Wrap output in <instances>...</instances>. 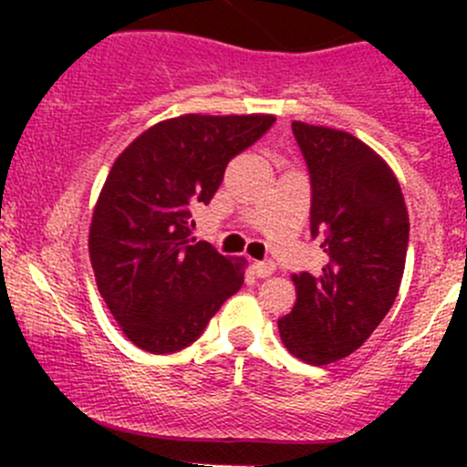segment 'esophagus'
Masks as SVG:
<instances>
[{
  "mask_svg": "<svg viewBox=\"0 0 467 467\" xmlns=\"http://www.w3.org/2000/svg\"><path fill=\"white\" fill-rule=\"evenodd\" d=\"M253 268H255L257 277H268L275 273V264H273L271 260H264V262H255L253 264Z\"/></svg>",
  "mask_w": 467,
  "mask_h": 467,
  "instance_id": "1",
  "label": "esophagus"
}]
</instances>
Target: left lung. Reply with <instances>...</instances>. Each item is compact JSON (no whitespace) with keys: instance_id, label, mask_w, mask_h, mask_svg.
Wrapping results in <instances>:
<instances>
[{"instance_id":"obj_1","label":"left lung","mask_w":467,"mask_h":467,"mask_svg":"<svg viewBox=\"0 0 467 467\" xmlns=\"http://www.w3.org/2000/svg\"><path fill=\"white\" fill-rule=\"evenodd\" d=\"M312 181V237L327 264L294 275L296 305L277 321L286 350L314 366L352 355L393 307L409 244L402 190L381 155L346 130L291 124Z\"/></svg>"}]
</instances>
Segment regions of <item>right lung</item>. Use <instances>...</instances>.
Here are the masks:
<instances>
[{
  "mask_svg": "<svg viewBox=\"0 0 467 467\" xmlns=\"http://www.w3.org/2000/svg\"><path fill=\"white\" fill-rule=\"evenodd\" d=\"M273 115H181L126 146L89 223V262L121 332L150 355L194 343L244 285V257L192 239L194 203H210L230 160Z\"/></svg>",
  "mask_w": 467,
  "mask_h": 467,
  "instance_id": "obj_1",
  "label": "right lung"
}]
</instances>
